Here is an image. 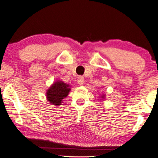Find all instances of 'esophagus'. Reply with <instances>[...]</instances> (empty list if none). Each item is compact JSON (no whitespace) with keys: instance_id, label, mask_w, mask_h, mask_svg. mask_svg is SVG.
I'll return each instance as SVG.
<instances>
[{"instance_id":"obj_1","label":"esophagus","mask_w":158,"mask_h":158,"mask_svg":"<svg viewBox=\"0 0 158 158\" xmlns=\"http://www.w3.org/2000/svg\"><path fill=\"white\" fill-rule=\"evenodd\" d=\"M84 82H85V80L83 77L81 76L77 78V84L80 85H84Z\"/></svg>"}]
</instances>
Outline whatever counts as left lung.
Instances as JSON below:
<instances>
[{
    "instance_id": "obj_1",
    "label": "left lung",
    "mask_w": 158,
    "mask_h": 158,
    "mask_svg": "<svg viewBox=\"0 0 158 158\" xmlns=\"http://www.w3.org/2000/svg\"><path fill=\"white\" fill-rule=\"evenodd\" d=\"M105 94H102V95H100V96H99V98H100L101 99H105L106 98H105Z\"/></svg>"
}]
</instances>
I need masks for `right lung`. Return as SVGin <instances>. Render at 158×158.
Masks as SVG:
<instances>
[{"label": "right lung", "mask_w": 158, "mask_h": 158, "mask_svg": "<svg viewBox=\"0 0 158 158\" xmlns=\"http://www.w3.org/2000/svg\"><path fill=\"white\" fill-rule=\"evenodd\" d=\"M71 89V85L69 84L65 83L64 81H57L47 89L46 98L50 104L58 106L61 104L63 99L69 95Z\"/></svg>", "instance_id": "obj_1"}]
</instances>
